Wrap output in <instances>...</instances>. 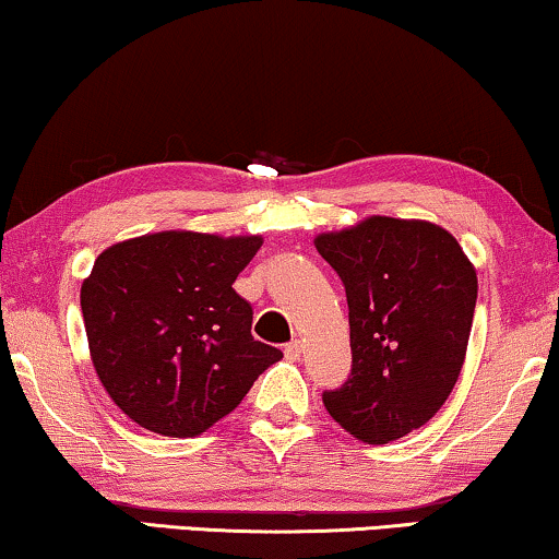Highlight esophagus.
Instances as JSON below:
<instances>
[{"label": "esophagus", "mask_w": 559, "mask_h": 559, "mask_svg": "<svg viewBox=\"0 0 559 559\" xmlns=\"http://www.w3.org/2000/svg\"><path fill=\"white\" fill-rule=\"evenodd\" d=\"M283 352H286L288 359H298V357H301V352H304V344L298 342V340H294V342L286 344V349H283Z\"/></svg>", "instance_id": "34e87169"}]
</instances>
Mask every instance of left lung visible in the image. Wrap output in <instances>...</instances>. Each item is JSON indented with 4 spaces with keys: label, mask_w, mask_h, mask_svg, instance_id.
Returning a JSON list of instances; mask_svg holds the SVG:
<instances>
[{
    "label": "left lung",
    "mask_w": 559,
    "mask_h": 559,
    "mask_svg": "<svg viewBox=\"0 0 559 559\" xmlns=\"http://www.w3.org/2000/svg\"><path fill=\"white\" fill-rule=\"evenodd\" d=\"M349 304L352 377L324 392L329 415L365 443L426 426L466 359L476 269L428 219L372 215L313 238Z\"/></svg>",
    "instance_id": "left-lung-1"
}]
</instances>
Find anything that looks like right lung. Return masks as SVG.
<instances>
[{
  "instance_id": "1",
  "label": "right lung",
  "mask_w": 559,
  "mask_h": 559,
  "mask_svg": "<svg viewBox=\"0 0 559 559\" xmlns=\"http://www.w3.org/2000/svg\"><path fill=\"white\" fill-rule=\"evenodd\" d=\"M261 246V235L162 230L96 258L81 286L91 359L136 426L200 436L283 357L253 340V309L233 288Z\"/></svg>"
}]
</instances>
